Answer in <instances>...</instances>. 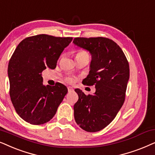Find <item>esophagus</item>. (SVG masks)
I'll list each match as a JSON object with an SVG mask.
<instances>
[{
    "mask_svg": "<svg viewBox=\"0 0 155 155\" xmlns=\"http://www.w3.org/2000/svg\"><path fill=\"white\" fill-rule=\"evenodd\" d=\"M67 88H68V91H69V92L71 91H73V88H72L71 86H68Z\"/></svg>",
    "mask_w": 155,
    "mask_h": 155,
    "instance_id": "obj_1",
    "label": "esophagus"
}]
</instances>
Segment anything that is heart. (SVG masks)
<instances>
[{"label":"heart","mask_w":155,"mask_h":155,"mask_svg":"<svg viewBox=\"0 0 155 155\" xmlns=\"http://www.w3.org/2000/svg\"><path fill=\"white\" fill-rule=\"evenodd\" d=\"M88 57L89 58V56H88V53L86 52V51L84 50H80L76 54V57Z\"/></svg>","instance_id":"obj_1"}]
</instances>
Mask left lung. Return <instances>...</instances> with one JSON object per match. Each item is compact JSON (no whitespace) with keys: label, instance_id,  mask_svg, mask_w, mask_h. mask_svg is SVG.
<instances>
[{"label":"left lung","instance_id":"8db88e82","mask_svg":"<svg viewBox=\"0 0 155 155\" xmlns=\"http://www.w3.org/2000/svg\"><path fill=\"white\" fill-rule=\"evenodd\" d=\"M73 43L91 55L89 73L82 83L96 88V92L88 96L76 88L79 100L74 106V119L84 130L100 131L112 122L125 101L128 61L120 47L110 39L76 38Z\"/></svg>","mask_w":155,"mask_h":155}]
</instances>
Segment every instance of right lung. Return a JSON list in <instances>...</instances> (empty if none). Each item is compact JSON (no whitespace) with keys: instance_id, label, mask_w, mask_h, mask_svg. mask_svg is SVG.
<instances>
[{"instance_id":"add662e5","label":"right lung","mask_w":155,"mask_h":155,"mask_svg":"<svg viewBox=\"0 0 155 155\" xmlns=\"http://www.w3.org/2000/svg\"><path fill=\"white\" fill-rule=\"evenodd\" d=\"M72 38L38 35L24 39L16 47L8 68L10 96L15 111L32 125L46 123L56 114L68 89L62 84L45 86L41 75L57 60Z\"/></svg>"}]
</instances>
